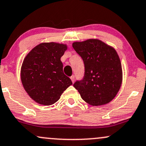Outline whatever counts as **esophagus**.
Here are the masks:
<instances>
[{"label": "esophagus", "mask_w": 146, "mask_h": 146, "mask_svg": "<svg viewBox=\"0 0 146 146\" xmlns=\"http://www.w3.org/2000/svg\"><path fill=\"white\" fill-rule=\"evenodd\" d=\"M70 78H71L72 81V83L74 82V79H75V77H74V75H72L71 76H70Z\"/></svg>", "instance_id": "34e87169"}]
</instances>
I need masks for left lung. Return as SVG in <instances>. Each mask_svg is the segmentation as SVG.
I'll list each match as a JSON object with an SVG mask.
<instances>
[{
	"mask_svg": "<svg viewBox=\"0 0 146 146\" xmlns=\"http://www.w3.org/2000/svg\"><path fill=\"white\" fill-rule=\"evenodd\" d=\"M73 48L83 59V79L74 87L82 99L93 106L109 103L119 92L122 80L120 59L115 50L98 39L74 42Z\"/></svg>",
	"mask_w": 146,
	"mask_h": 146,
	"instance_id": "obj_1",
	"label": "left lung"
}]
</instances>
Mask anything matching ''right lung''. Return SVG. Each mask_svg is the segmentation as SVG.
Segmentation results:
<instances>
[{"label": "right lung", "instance_id": "add662e5", "mask_svg": "<svg viewBox=\"0 0 146 146\" xmlns=\"http://www.w3.org/2000/svg\"><path fill=\"white\" fill-rule=\"evenodd\" d=\"M66 45L42 43L31 50L24 59L21 80L24 88L33 100L50 105L59 100L72 82L63 71L61 57Z\"/></svg>", "mask_w": 146, "mask_h": 146}]
</instances>
